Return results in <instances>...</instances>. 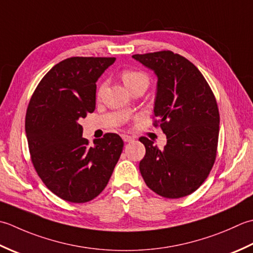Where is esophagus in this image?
<instances>
[{
    "mask_svg": "<svg viewBox=\"0 0 253 253\" xmlns=\"http://www.w3.org/2000/svg\"><path fill=\"white\" fill-rule=\"evenodd\" d=\"M122 138H123V141H125L126 143H130V142L134 141V137H132L130 135H126V134H123Z\"/></svg>",
    "mask_w": 253,
    "mask_h": 253,
    "instance_id": "34e87169",
    "label": "esophagus"
}]
</instances>
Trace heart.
<instances>
[{"label": "heart", "mask_w": 253, "mask_h": 253, "mask_svg": "<svg viewBox=\"0 0 253 253\" xmlns=\"http://www.w3.org/2000/svg\"><path fill=\"white\" fill-rule=\"evenodd\" d=\"M120 76H121V80L123 81V83H125V85L131 91H134L138 88L146 89L149 84L148 76L145 73H143V72L137 71V70H131V69L122 70ZM105 86H106L105 83H101L99 87H98V90H97L98 98L101 96L102 91L105 89Z\"/></svg>", "instance_id": "heart-1"}]
</instances>
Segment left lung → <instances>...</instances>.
<instances>
[{
	"mask_svg": "<svg viewBox=\"0 0 253 253\" xmlns=\"http://www.w3.org/2000/svg\"><path fill=\"white\" fill-rule=\"evenodd\" d=\"M158 77L154 126L167 136L164 149L147 137L140 171L147 187L166 199L187 197L209 177L217 154L219 112L197 66L172 51L132 55Z\"/></svg>",
	"mask_w": 253,
	"mask_h": 253,
	"instance_id": "8db88e82",
	"label": "left lung"
}]
</instances>
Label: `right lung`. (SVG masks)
Here are the masks:
<instances>
[{"label":"right lung","instance_id":"1","mask_svg":"<svg viewBox=\"0 0 253 253\" xmlns=\"http://www.w3.org/2000/svg\"><path fill=\"white\" fill-rule=\"evenodd\" d=\"M116 58L73 56L45 74L30 98L25 119L30 158L51 192L72 203L98 197L123 149L117 133L89 145L79 123L94 112L96 82Z\"/></svg>","mask_w":253,"mask_h":253}]
</instances>
